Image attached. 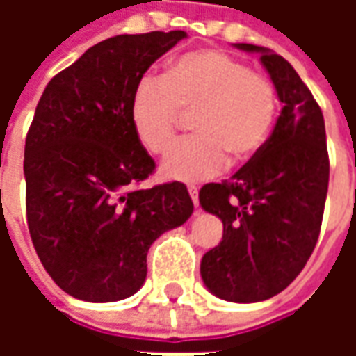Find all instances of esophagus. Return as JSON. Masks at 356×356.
Instances as JSON below:
<instances>
[{
	"instance_id": "34e87169",
	"label": "esophagus",
	"mask_w": 356,
	"mask_h": 356,
	"mask_svg": "<svg viewBox=\"0 0 356 356\" xmlns=\"http://www.w3.org/2000/svg\"><path fill=\"white\" fill-rule=\"evenodd\" d=\"M188 194H191V198H193L194 206L198 208V188H196L194 185H191V186H188Z\"/></svg>"
}]
</instances>
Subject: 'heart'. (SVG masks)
<instances>
[{
  "instance_id": "1",
  "label": "heart",
  "mask_w": 356,
  "mask_h": 356,
  "mask_svg": "<svg viewBox=\"0 0 356 356\" xmlns=\"http://www.w3.org/2000/svg\"><path fill=\"white\" fill-rule=\"evenodd\" d=\"M194 114L198 135L177 140L162 160L175 181H200L252 160L267 143L278 112L273 81L227 53L198 49L171 60L165 76H145L129 102L133 131L152 154L170 147L181 118Z\"/></svg>"
}]
</instances>
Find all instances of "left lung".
<instances>
[{"mask_svg": "<svg viewBox=\"0 0 356 356\" xmlns=\"http://www.w3.org/2000/svg\"><path fill=\"white\" fill-rule=\"evenodd\" d=\"M259 53L282 102L265 147L231 181L200 188L202 208L223 221V240L202 257L208 290L234 303L280 293L303 270L321 234L330 160L318 102L293 66L267 47Z\"/></svg>", "mask_w": 356, "mask_h": 356, "instance_id": "1", "label": "left lung"}]
</instances>
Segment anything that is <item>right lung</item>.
<instances>
[{
    "instance_id": "obj_1",
    "label": "right lung",
    "mask_w": 356,
    "mask_h": 356,
    "mask_svg": "<svg viewBox=\"0 0 356 356\" xmlns=\"http://www.w3.org/2000/svg\"><path fill=\"white\" fill-rule=\"evenodd\" d=\"M183 38V30L108 38L58 72L35 106L24 147L28 231L72 298L133 296L147 278L148 248L193 216L179 181L137 188L156 163L129 118L143 74Z\"/></svg>"
}]
</instances>
